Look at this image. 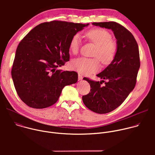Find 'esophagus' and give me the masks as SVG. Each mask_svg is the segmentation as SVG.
<instances>
[{
  "mask_svg": "<svg viewBox=\"0 0 155 155\" xmlns=\"http://www.w3.org/2000/svg\"><path fill=\"white\" fill-rule=\"evenodd\" d=\"M83 77H82V75H80V74H78V80H81L82 79H83Z\"/></svg>",
  "mask_w": 155,
  "mask_h": 155,
  "instance_id": "1",
  "label": "esophagus"
}]
</instances>
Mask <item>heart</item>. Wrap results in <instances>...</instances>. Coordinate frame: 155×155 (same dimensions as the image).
I'll list each match as a JSON object with an SVG mask.
<instances>
[{
    "instance_id": "b5f03b06",
    "label": "heart",
    "mask_w": 155,
    "mask_h": 155,
    "mask_svg": "<svg viewBox=\"0 0 155 155\" xmlns=\"http://www.w3.org/2000/svg\"><path fill=\"white\" fill-rule=\"evenodd\" d=\"M85 37L96 45L93 56L104 64L111 62L117 53L116 43L112 40V35L108 31L101 28L90 29L85 33ZM81 38L78 34H75L71 39L69 50L73 54H77L80 49ZM95 58H79L71 62V68L82 75H90L97 72L100 68L99 60Z\"/></svg>"
}]
</instances>
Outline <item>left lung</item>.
Here are the masks:
<instances>
[{
  "label": "left lung",
  "instance_id": "obj_1",
  "mask_svg": "<svg viewBox=\"0 0 155 155\" xmlns=\"http://www.w3.org/2000/svg\"><path fill=\"white\" fill-rule=\"evenodd\" d=\"M93 25L111 29L117 39L116 55L107 67L97 76L106 80L95 81L83 78L91 89L82 100L85 106L99 114L109 113L118 107L134 90L140 68V56L137 43L127 29L116 22L93 23Z\"/></svg>",
  "mask_w": 155,
  "mask_h": 155
}]
</instances>
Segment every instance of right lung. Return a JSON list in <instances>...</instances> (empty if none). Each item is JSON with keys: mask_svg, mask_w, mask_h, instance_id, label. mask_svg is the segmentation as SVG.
I'll list each match as a JSON object with an SVG mask.
<instances>
[{"mask_svg": "<svg viewBox=\"0 0 155 155\" xmlns=\"http://www.w3.org/2000/svg\"><path fill=\"white\" fill-rule=\"evenodd\" d=\"M89 24L52 21L32 29L17 47L12 69L16 93L34 108L55 104L67 85L77 83L78 74L58 67L69 61L72 37Z\"/></svg>", "mask_w": 155, "mask_h": 155, "instance_id": "add662e5", "label": "right lung"}]
</instances>
